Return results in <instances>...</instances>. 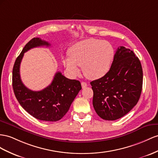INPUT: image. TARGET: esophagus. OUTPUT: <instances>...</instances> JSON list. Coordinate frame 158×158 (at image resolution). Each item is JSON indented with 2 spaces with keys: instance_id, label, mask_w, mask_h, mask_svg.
I'll return each mask as SVG.
<instances>
[{
  "instance_id": "1",
  "label": "esophagus",
  "mask_w": 158,
  "mask_h": 158,
  "mask_svg": "<svg viewBox=\"0 0 158 158\" xmlns=\"http://www.w3.org/2000/svg\"><path fill=\"white\" fill-rule=\"evenodd\" d=\"M87 86V84L86 82H83V81L81 82V87H82L83 89L85 88Z\"/></svg>"
}]
</instances>
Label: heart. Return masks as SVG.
Masks as SVG:
<instances>
[{
  "mask_svg": "<svg viewBox=\"0 0 158 158\" xmlns=\"http://www.w3.org/2000/svg\"><path fill=\"white\" fill-rule=\"evenodd\" d=\"M69 56L63 63L73 76L79 74L81 66L84 75L89 79H98L108 72L114 56V49L110 43L94 38L81 40L69 48Z\"/></svg>",
  "mask_w": 158,
  "mask_h": 158,
  "instance_id": "b5f03b06",
  "label": "heart"
}]
</instances>
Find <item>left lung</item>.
<instances>
[{"label":"left lung","instance_id":"obj_1","mask_svg":"<svg viewBox=\"0 0 158 158\" xmlns=\"http://www.w3.org/2000/svg\"><path fill=\"white\" fill-rule=\"evenodd\" d=\"M90 83L94 91L93 106L98 115L105 120L118 119L139 99L143 85L140 60L133 51L119 47L110 71Z\"/></svg>","mask_w":158,"mask_h":158}]
</instances>
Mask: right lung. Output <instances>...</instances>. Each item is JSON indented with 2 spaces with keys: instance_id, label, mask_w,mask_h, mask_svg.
Returning a JSON list of instances; mask_svg holds the SVG:
<instances>
[{
  "instance_id": "1",
  "label": "right lung",
  "mask_w": 158,
  "mask_h": 158,
  "mask_svg": "<svg viewBox=\"0 0 158 158\" xmlns=\"http://www.w3.org/2000/svg\"><path fill=\"white\" fill-rule=\"evenodd\" d=\"M50 43L39 38H33L26 44L16 59L13 69V88L16 98L26 111L35 118L45 121H56L69 110L72 102L81 89L77 80L69 79L56 72L52 83L39 91L25 87L20 76V65L24 53L31 48L50 46Z\"/></svg>"
}]
</instances>
